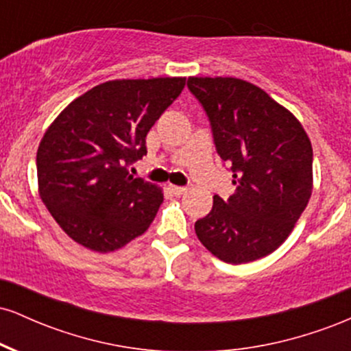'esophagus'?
I'll list each match as a JSON object with an SVG mask.
<instances>
[{
	"instance_id": "34e87169",
	"label": "esophagus",
	"mask_w": 351,
	"mask_h": 351,
	"mask_svg": "<svg viewBox=\"0 0 351 351\" xmlns=\"http://www.w3.org/2000/svg\"><path fill=\"white\" fill-rule=\"evenodd\" d=\"M168 189H170L171 195H175V196H181V195H183V193L188 191V188L175 186V184H170V186H168Z\"/></svg>"
}]
</instances>
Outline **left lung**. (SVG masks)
<instances>
[{
	"mask_svg": "<svg viewBox=\"0 0 351 351\" xmlns=\"http://www.w3.org/2000/svg\"><path fill=\"white\" fill-rule=\"evenodd\" d=\"M236 193L215 195L195 223L201 244L228 264L261 259L287 239L312 195V145L299 120L251 82L189 77Z\"/></svg>",
	"mask_w": 351,
	"mask_h": 351,
	"instance_id": "1",
	"label": "left lung"
}]
</instances>
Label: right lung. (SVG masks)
Masks as SVG:
<instances>
[{
  "label": "right lung",
  "mask_w": 351,
  "mask_h": 351,
  "mask_svg": "<svg viewBox=\"0 0 351 351\" xmlns=\"http://www.w3.org/2000/svg\"><path fill=\"white\" fill-rule=\"evenodd\" d=\"M184 84V77L108 80L71 102L47 128L36 156L39 195L75 243L115 251L155 219L162 189L128 168L147 155V134Z\"/></svg>",
  "instance_id": "add662e5"
}]
</instances>
